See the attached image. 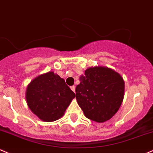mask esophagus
<instances>
[{"label": "esophagus", "mask_w": 153, "mask_h": 153, "mask_svg": "<svg viewBox=\"0 0 153 153\" xmlns=\"http://www.w3.org/2000/svg\"><path fill=\"white\" fill-rule=\"evenodd\" d=\"M75 89H76L75 86H71V90L73 91V92H75Z\"/></svg>", "instance_id": "esophagus-1"}]
</instances>
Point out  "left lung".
<instances>
[{"mask_svg": "<svg viewBox=\"0 0 153 153\" xmlns=\"http://www.w3.org/2000/svg\"><path fill=\"white\" fill-rule=\"evenodd\" d=\"M79 80L76 99L86 117L99 123L111 119L124 95V81L121 75L111 68L95 66L87 68Z\"/></svg>", "mask_w": 153, "mask_h": 153, "instance_id": "1", "label": "left lung"}]
</instances>
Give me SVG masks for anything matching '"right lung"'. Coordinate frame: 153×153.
<instances>
[{
  "label": "right lung",
  "mask_w": 153,
  "mask_h": 153,
  "mask_svg": "<svg viewBox=\"0 0 153 153\" xmlns=\"http://www.w3.org/2000/svg\"><path fill=\"white\" fill-rule=\"evenodd\" d=\"M75 93L64 79L53 71L36 77L27 86L26 100L30 109L39 119L51 122L64 114Z\"/></svg>",
  "instance_id": "right-lung-1"
}]
</instances>
